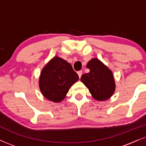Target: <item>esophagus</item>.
<instances>
[{
  "mask_svg": "<svg viewBox=\"0 0 146 146\" xmlns=\"http://www.w3.org/2000/svg\"><path fill=\"white\" fill-rule=\"evenodd\" d=\"M78 76H79V78H81V76H82V71H78Z\"/></svg>",
  "mask_w": 146,
  "mask_h": 146,
  "instance_id": "esophagus-1",
  "label": "esophagus"
}]
</instances>
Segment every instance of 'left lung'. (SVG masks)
<instances>
[{"label":"left lung","instance_id":"1","mask_svg":"<svg viewBox=\"0 0 146 146\" xmlns=\"http://www.w3.org/2000/svg\"><path fill=\"white\" fill-rule=\"evenodd\" d=\"M90 72L82 75L81 81L89 90L95 100L105 101L114 94L116 88L113 72L98 58L87 63Z\"/></svg>","mask_w":146,"mask_h":146}]
</instances>
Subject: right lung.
Instances as JSON below:
<instances>
[{
    "mask_svg": "<svg viewBox=\"0 0 146 146\" xmlns=\"http://www.w3.org/2000/svg\"><path fill=\"white\" fill-rule=\"evenodd\" d=\"M79 76L73 71L71 64L58 56H55L42 69L39 78V87L45 98L59 103L66 98Z\"/></svg>",
    "mask_w": 146,
    "mask_h": 146,
    "instance_id": "obj_1",
    "label": "right lung"
}]
</instances>
